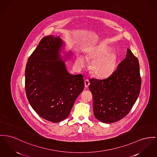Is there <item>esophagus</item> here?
I'll return each instance as SVG.
<instances>
[{
    "label": "esophagus",
    "mask_w": 157,
    "mask_h": 157,
    "mask_svg": "<svg viewBox=\"0 0 157 157\" xmlns=\"http://www.w3.org/2000/svg\"><path fill=\"white\" fill-rule=\"evenodd\" d=\"M84 84H85V87H89V85L90 84V82L88 80H84Z\"/></svg>",
    "instance_id": "34e87169"
}]
</instances>
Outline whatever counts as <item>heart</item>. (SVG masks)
Masks as SVG:
<instances>
[{
	"label": "heart",
	"instance_id": "1",
	"mask_svg": "<svg viewBox=\"0 0 157 157\" xmlns=\"http://www.w3.org/2000/svg\"><path fill=\"white\" fill-rule=\"evenodd\" d=\"M111 50L110 47L101 44L90 49L87 52L86 58L93 60L90 70L95 76L105 78L114 72L117 57L115 53L109 52ZM76 63L80 67H83L86 65V59L83 56L78 55Z\"/></svg>",
	"mask_w": 157,
	"mask_h": 157
}]
</instances>
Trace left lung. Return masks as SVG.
<instances>
[{
    "label": "left lung",
    "instance_id": "8db88e82",
    "mask_svg": "<svg viewBox=\"0 0 157 157\" xmlns=\"http://www.w3.org/2000/svg\"><path fill=\"white\" fill-rule=\"evenodd\" d=\"M90 83L95 118L105 123L118 121L128 114L140 94L139 61L127 49L113 73L104 79L90 78Z\"/></svg>",
    "mask_w": 157,
    "mask_h": 157
}]
</instances>
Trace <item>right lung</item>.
<instances>
[{"label":"right lung","mask_w":157,"mask_h":157,"mask_svg":"<svg viewBox=\"0 0 157 157\" xmlns=\"http://www.w3.org/2000/svg\"><path fill=\"white\" fill-rule=\"evenodd\" d=\"M63 46L59 36L44 37L29 58L25 71L30 104L38 115L53 123L68 117L84 87L82 74L69 73L59 58Z\"/></svg>","instance_id":"1"}]
</instances>
